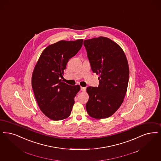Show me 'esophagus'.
Masks as SVG:
<instances>
[{
	"label": "esophagus",
	"mask_w": 161,
	"mask_h": 161,
	"mask_svg": "<svg viewBox=\"0 0 161 161\" xmlns=\"http://www.w3.org/2000/svg\"><path fill=\"white\" fill-rule=\"evenodd\" d=\"M86 90V87H81V90L82 91V92H85Z\"/></svg>",
	"instance_id": "34e87169"
}]
</instances>
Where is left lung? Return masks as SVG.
I'll use <instances>...</instances> for the list:
<instances>
[{
    "label": "left lung",
    "mask_w": 161,
    "mask_h": 161,
    "mask_svg": "<svg viewBox=\"0 0 161 161\" xmlns=\"http://www.w3.org/2000/svg\"><path fill=\"white\" fill-rule=\"evenodd\" d=\"M84 45L92 71L99 75L97 87L87 88L89 101L86 108L96 119L112 116L123 102L128 85V62L122 48L107 37L86 39Z\"/></svg>",
    "instance_id": "1"
}]
</instances>
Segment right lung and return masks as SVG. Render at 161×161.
<instances>
[{
    "instance_id": "obj_1",
    "label": "right lung",
    "mask_w": 161,
    "mask_h": 161,
    "mask_svg": "<svg viewBox=\"0 0 161 161\" xmlns=\"http://www.w3.org/2000/svg\"><path fill=\"white\" fill-rule=\"evenodd\" d=\"M83 39L60 41L42 52L33 71L32 87L39 107L53 120H61L71 114L79 85L62 80L68 60L80 50Z\"/></svg>"
}]
</instances>
